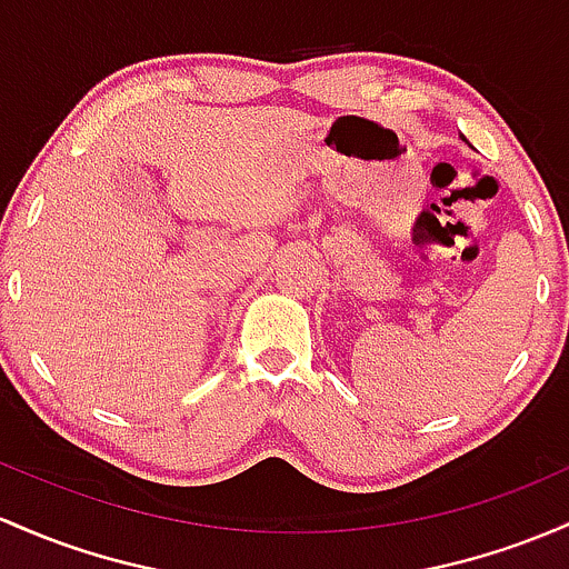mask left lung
I'll list each match as a JSON object with an SVG mask.
<instances>
[{
	"instance_id": "obj_1",
	"label": "left lung",
	"mask_w": 569,
	"mask_h": 569,
	"mask_svg": "<svg viewBox=\"0 0 569 569\" xmlns=\"http://www.w3.org/2000/svg\"><path fill=\"white\" fill-rule=\"evenodd\" d=\"M461 140H465V137H461Z\"/></svg>"
}]
</instances>
